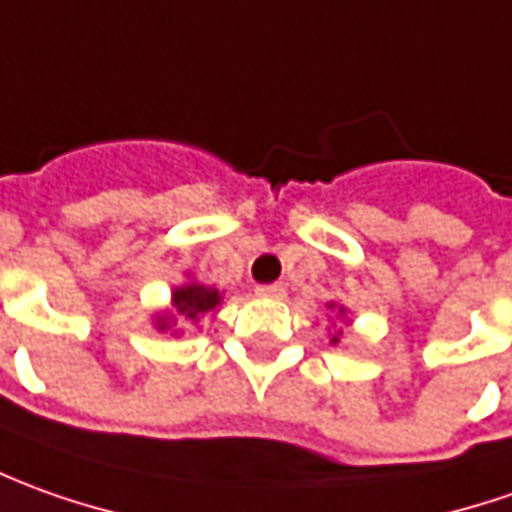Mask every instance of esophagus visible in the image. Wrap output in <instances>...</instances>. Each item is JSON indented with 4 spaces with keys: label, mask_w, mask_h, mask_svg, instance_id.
I'll return each mask as SVG.
<instances>
[{
    "label": "esophagus",
    "mask_w": 512,
    "mask_h": 512,
    "mask_svg": "<svg viewBox=\"0 0 512 512\" xmlns=\"http://www.w3.org/2000/svg\"><path fill=\"white\" fill-rule=\"evenodd\" d=\"M255 294L257 297H263V300H280V297L286 294V289H283L280 283H269V286H257Z\"/></svg>",
    "instance_id": "1"
}]
</instances>
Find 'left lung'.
I'll use <instances>...</instances> for the list:
<instances>
[{
	"mask_svg": "<svg viewBox=\"0 0 512 512\" xmlns=\"http://www.w3.org/2000/svg\"><path fill=\"white\" fill-rule=\"evenodd\" d=\"M328 311H331V314H337V320H340V323H345V326L351 323V320H348V309H345V306H340V303H334V300H331V303H328ZM328 320H331V317H328ZM340 337H343V328H334V331H328V343L331 345H340Z\"/></svg>",
	"mask_w": 512,
	"mask_h": 512,
	"instance_id": "1",
	"label": "left lung"
}]
</instances>
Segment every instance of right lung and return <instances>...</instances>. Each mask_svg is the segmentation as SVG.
<instances>
[{
	"instance_id": "add662e5",
	"label": "right lung",
	"mask_w": 512,
	"mask_h": 512,
	"mask_svg": "<svg viewBox=\"0 0 512 512\" xmlns=\"http://www.w3.org/2000/svg\"><path fill=\"white\" fill-rule=\"evenodd\" d=\"M223 303V294L212 286H203L195 277L186 274V280L181 286H175L172 294H169V306L167 309L155 311L152 314V328L161 331V334H178L175 328L178 323H186V326H198L206 314H215L218 306Z\"/></svg>"
}]
</instances>
